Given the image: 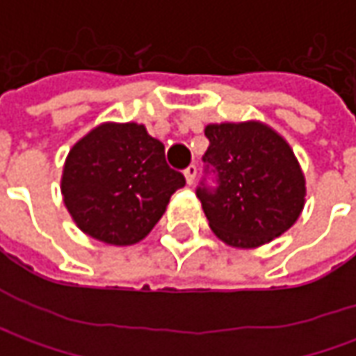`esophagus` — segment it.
Returning <instances> with one entry per match:
<instances>
[{
  "label": "esophagus",
  "instance_id": "1",
  "mask_svg": "<svg viewBox=\"0 0 356 356\" xmlns=\"http://www.w3.org/2000/svg\"><path fill=\"white\" fill-rule=\"evenodd\" d=\"M196 174H198V168H196V164H190L188 168L184 170V176H186V182L192 186L194 184V180H196Z\"/></svg>",
  "mask_w": 356,
  "mask_h": 356
}]
</instances>
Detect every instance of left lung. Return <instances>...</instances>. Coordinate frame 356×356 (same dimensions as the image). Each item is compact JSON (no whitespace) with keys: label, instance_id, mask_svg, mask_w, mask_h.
Here are the masks:
<instances>
[{"label":"left lung","instance_id":"left-lung-1","mask_svg":"<svg viewBox=\"0 0 356 356\" xmlns=\"http://www.w3.org/2000/svg\"><path fill=\"white\" fill-rule=\"evenodd\" d=\"M202 160L206 178L196 188L212 232L234 248H257L280 238L305 206V176L291 146L261 122L208 124Z\"/></svg>","mask_w":356,"mask_h":356}]
</instances>
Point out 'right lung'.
Segmentation results:
<instances>
[{
    "instance_id": "1",
    "label": "right lung",
    "mask_w": 356,
    "mask_h": 356,
    "mask_svg": "<svg viewBox=\"0 0 356 356\" xmlns=\"http://www.w3.org/2000/svg\"><path fill=\"white\" fill-rule=\"evenodd\" d=\"M186 184L166 164L164 144L136 122H104L71 148L63 202L90 238L130 245L150 234L170 196Z\"/></svg>"
}]
</instances>
